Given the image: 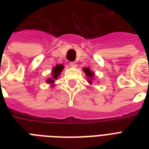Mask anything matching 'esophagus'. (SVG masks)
I'll list each match as a JSON object with an SVG mask.
<instances>
[{
  "label": "esophagus",
  "instance_id": "esophagus-1",
  "mask_svg": "<svg viewBox=\"0 0 149 149\" xmlns=\"http://www.w3.org/2000/svg\"><path fill=\"white\" fill-rule=\"evenodd\" d=\"M70 66H72V67H77V63L76 62H71V63H70Z\"/></svg>",
  "mask_w": 149,
  "mask_h": 149
}]
</instances>
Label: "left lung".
I'll return each mask as SVG.
<instances>
[{
    "mask_svg": "<svg viewBox=\"0 0 149 149\" xmlns=\"http://www.w3.org/2000/svg\"><path fill=\"white\" fill-rule=\"evenodd\" d=\"M84 72L86 73V77H88V83L89 84H92V80H93V77H94V72H92L89 68H84Z\"/></svg>",
    "mask_w": 149,
    "mask_h": 149,
    "instance_id": "obj_1",
    "label": "left lung"
}]
</instances>
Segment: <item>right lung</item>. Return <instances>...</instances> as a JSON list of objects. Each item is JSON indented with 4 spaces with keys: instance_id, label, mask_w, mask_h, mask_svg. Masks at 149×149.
Returning a JSON list of instances; mask_svg holds the SVG:
<instances>
[{
    "instance_id": "right-lung-1",
    "label": "right lung",
    "mask_w": 149,
    "mask_h": 149,
    "mask_svg": "<svg viewBox=\"0 0 149 149\" xmlns=\"http://www.w3.org/2000/svg\"><path fill=\"white\" fill-rule=\"evenodd\" d=\"M64 69V65H62V64H59V65H56L55 67L52 69V78H49L46 80V83L48 84H53L55 82V79H56L58 78V77L60 75L61 72L63 71V70Z\"/></svg>"
}]
</instances>
